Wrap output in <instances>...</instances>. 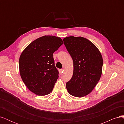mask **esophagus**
Segmentation results:
<instances>
[{
	"mask_svg": "<svg viewBox=\"0 0 124 124\" xmlns=\"http://www.w3.org/2000/svg\"><path fill=\"white\" fill-rule=\"evenodd\" d=\"M63 69H59V73H60V74H62V72H63Z\"/></svg>",
	"mask_w": 124,
	"mask_h": 124,
	"instance_id": "34e87169",
	"label": "esophagus"
}]
</instances>
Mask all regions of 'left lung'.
Wrapping results in <instances>:
<instances>
[{
  "mask_svg": "<svg viewBox=\"0 0 124 124\" xmlns=\"http://www.w3.org/2000/svg\"><path fill=\"white\" fill-rule=\"evenodd\" d=\"M63 41L73 62V76L66 88L71 95L83 97L92 92L100 80L102 55L94 44L83 37L70 36Z\"/></svg>",
  "mask_w": 124,
  "mask_h": 124,
  "instance_id": "1",
  "label": "left lung"
}]
</instances>
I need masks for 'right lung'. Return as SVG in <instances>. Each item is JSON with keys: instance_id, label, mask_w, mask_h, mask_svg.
I'll return each instance as SVG.
<instances>
[{"instance_id": "add662e5", "label": "right lung", "mask_w": 124, "mask_h": 124, "mask_svg": "<svg viewBox=\"0 0 124 124\" xmlns=\"http://www.w3.org/2000/svg\"><path fill=\"white\" fill-rule=\"evenodd\" d=\"M54 36H44L32 41L21 53L19 69L22 80L29 91L44 96L53 91L58 78L53 53L63 44Z\"/></svg>"}]
</instances>
